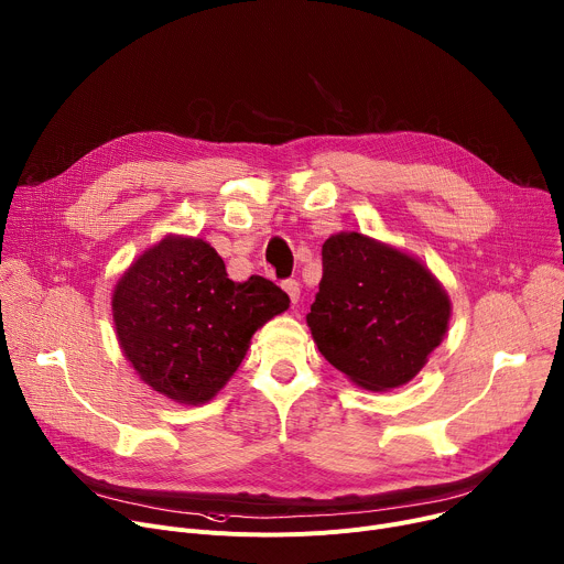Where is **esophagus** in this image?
Here are the masks:
<instances>
[{"instance_id":"34e87169","label":"esophagus","mask_w":564,"mask_h":564,"mask_svg":"<svg viewBox=\"0 0 564 564\" xmlns=\"http://www.w3.org/2000/svg\"><path fill=\"white\" fill-rule=\"evenodd\" d=\"M283 290L288 292V296H290V302H292V304H296V302H299V294H302V285H299V281H294V279L283 281Z\"/></svg>"}]
</instances>
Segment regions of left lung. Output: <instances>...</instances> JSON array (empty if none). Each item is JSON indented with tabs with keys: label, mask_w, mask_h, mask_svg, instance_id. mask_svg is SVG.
<instances>
[{
	"label": "left lung",
	"mask_w": 564,
	"mask_h": 564,
	"mask_svg": "<svg viewBox=\"0 0 564 564\" xmlns=\"http://www.w3.org/2000/svg\"><path fill=\"white\" fill-rule=\"evenodd\" d=\"M306 315L322 356L362 390L388 392L422 371L452 319L435 274L415 256L358 231L330 236Z\"/></svg>",
	"instance_id": "1"
}]
</instances>
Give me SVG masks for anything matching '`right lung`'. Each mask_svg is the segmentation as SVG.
Instances as JSON below:
<instances>
[{
  "label": "right lung",
  "instance_id": "add662e5",
  "mask_svg": "<svg viewBox=\"0 0 564 564\" xmlns=\"http://www.w3.org/2000/svg\"><path fill=\"white\" fill-rule=\"evenodd\" d=\"M110 306L140 381L174 403L202 405L229 383L251 335L285 313L290 299L262 276L231 281L206 240L170 234L131 262Z\"/></svg>",
  "mask_w": 564,
  "mask_h": 564
}]
</instances>
